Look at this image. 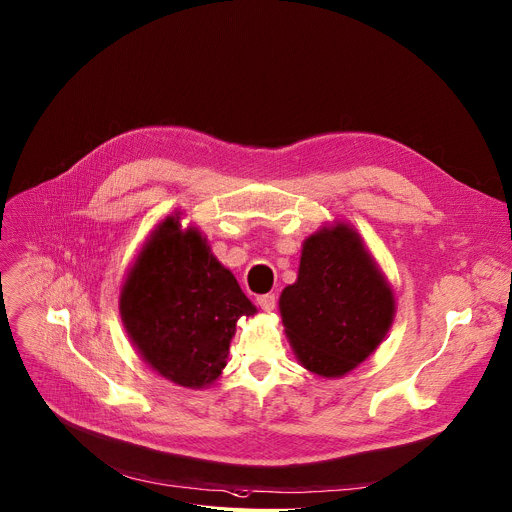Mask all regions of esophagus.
<instances>
[{
  "label": "esophagus",
  "mask_w": 512,
  "mask_h": 512,
  "mask_svg": "<svg viewBox=\"0 0 512 512\" xmlns=\"http://www.w3.org/2000/svg\"><path fill=\"white\" fill-rule=\"evenodd\" d=\"M256 304L262 312H273L277 308V297L273 293H266V295H258L256 297Z\"/></svg>",
  "instance_id": "esophagus-1"
}]
</instances>
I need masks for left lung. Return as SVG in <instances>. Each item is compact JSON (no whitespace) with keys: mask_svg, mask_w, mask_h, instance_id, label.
Masks as SVG:
<instances>
[{"mask_svg":"<svg viewBox=\"0 0 512 512\" xmlns=\"http://www.w3.org/2000/svg\"><path fill=\"white\" fill-rule=\"evenodd\" d=\"M297 362L322 378H341L386 337L395 295L359 233L347 223L310 235L297 281L279 299Z\"/></svg>","mask_w":512,"mask_h":512,"instance_id":"left-lung-1","label":"left lung"}]
</instances>
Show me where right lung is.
Listing matches in <instances>:
<instances>
[{"mask_svg":"<svg viewBox=\"0 0 512 512\" xmlns=\"http://www.w3.org/2000/svg\"><path fill=\"white\" fill-rule=\"evenodd\" d=\"M119 314L140 357L177 386L204 388L227 366L237 320L256 308L196 227L179 215L148 235L119 293Z\"/></svg>","mask_w":512,"mask_h":512,"instance_id":"obj_1","label":"right lung"}]
</instances>
